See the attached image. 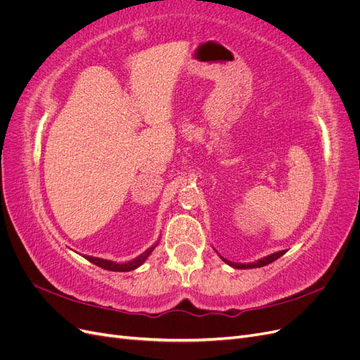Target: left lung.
<instances>
[{
  "instance_id": "obj_1",
  "label": "left lung",
  "mask_w": 360,
  "mask_h": 360,
  "mask_svg": "<svg viewBox=\"0 0 360 360\" xmlns=\"http://www.w3.org/2000/svg\"><path fill=\"white\" fill-rule=\"evenodd\" d=\"M287 252V250H278V252H274V254H270V255H267V257H263V258H259V259H257V261H254V263H233V261H228V259H225L224 257H221L222 258V261H225V263L228 264V266H231L233 269H255V267H263V266H267V264H270V263H274L275 259H278L279 257H282Z\"/></svg>"
}]
</instances>
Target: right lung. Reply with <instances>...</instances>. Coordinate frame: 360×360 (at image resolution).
<instances>
[{
  "mask_svg": "<svg viewBox=\"0 0 360 360\" xmlns=\"http://www.w3.org/2000/svg\"><path fill=\"white\" fill-rule=\"evenodd\" d=\"M159 245V242H156L153 246H150L147 250H144L143 254L138 255L136 258H134L132 261H127V263H115V261L111 259H103V258H97V257H91V255H84L85 259H89L90 263L99 266L105 270H111V271H130L138 269L144 261L148 258V255L153 252V249Z\"/></svg>",
  "mask_w": 360,
  "mask_h": 360,
  "instance_id": "add662e5",
  "label": "right lung"
}]
</instances>
